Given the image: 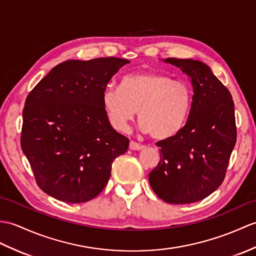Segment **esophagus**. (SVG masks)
<instances>
[{
    "label": "esophagus",
    "mask_w": 256,
    "mask_h": 256,
    "mask_svg": "<svg viewBox=\"0 0 256 256\" xmlns=\"http://www.w3.org/2000/svg\"><path fill=\"white\" fill-rule=\"evenodd\" d=\"M142 148H144V146L138 144V142H133V140L130 142V150H142Z\"/></svg>",
    "instance_id": "34e87169"
}]
</instances>
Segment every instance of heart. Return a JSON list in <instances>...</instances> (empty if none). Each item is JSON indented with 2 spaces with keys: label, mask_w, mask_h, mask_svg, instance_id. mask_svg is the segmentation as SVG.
Instances as JSON below:
<instances>
[{
  "label": "heart",
  "mask_w": 256,
  "mask_h": 256,
  "mask_svg": "<svg viewBox=\"0 0 256 256\" xmlns=\"http://www.w3.org/2000/svg\"><path fill=\"white\" fill-rule=\"evenodd\" d=\"M193 104V88L170 75L147 72L124 76L118 89L104 92L102 106L109 124L124 132L136 111L142 132L155 140L174 138L186 126Z\"/></svg>",
  "instance_id": "heart-1"
}]
</instances>
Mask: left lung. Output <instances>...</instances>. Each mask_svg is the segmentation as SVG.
I'll return each instance as SVG.
<instances>
[{"label": "left lung", "mask_w": 256, "mask_h": 256, "mask_svg": "<svg viewBox=\"0 0 256 256\" xmlns=\"http://www.w3.org/2000/svg\"><path fill=\"white\" fill-rule=\"evenodd\" d=\"M192 80L193 104L176 136L157 142L160 162L148 176L150 186L170 204L204 200L222 186L236 142L231 94L208 65L192 58H168Z\"/></svg>", "instance_id": "1"}]
</instances>
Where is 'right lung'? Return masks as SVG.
Returning a JSON list of instances; mask_svg holds the SVG:
<instances>
[{"mask_svg":"<svg viewBox=\"0 0 256 256\" xmlns=\"http://www.w3.org/2000/svg\"><path fill=\"white\" fill-rule=\"evenodd\" d=\"M128 63L120 58L60 63L25 101L22 150L44 193L66 203H85L108 183L114 159L128 138L109 124L102 96L111 77Z\"/></svg>","mask_w":256,"mask_h":256,"instance_id":"right-lung-1","label":"right lung"}]
</instances>
